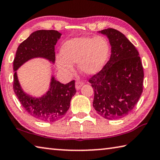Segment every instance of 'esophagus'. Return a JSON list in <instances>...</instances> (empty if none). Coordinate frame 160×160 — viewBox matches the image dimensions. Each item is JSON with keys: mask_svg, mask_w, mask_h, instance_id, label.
I'll return each instance as SVG.
<instances>
[{"mask_svg": "<svg viewBox=\"0 0 160 160\" xmlns=\"http://www.w3.org/2000/svg\"><path fill=\"white\" fill-rule=\"evenodd\" d=\"M83 82L82 81H77L76 82H75V89H76L77 90H80L81 88V87L83 85Z\"/></svg>", "mask_w": 160, "mask_h": 160, "instance_id": "obj_1", "label": "esophagus"}]
</instances>
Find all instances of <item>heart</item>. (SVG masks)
Masks as SVG:
<instances>
[{
	"instance_id": "b5f03b06",
	"label": "heart",
	"mask_w": 160,
	"mask_h": 160,
	"mask_svg": "<svg viewBox=\"0 0 160 160\" xmlns=\"http://www.w3.org/2000/svg\"><path fill=\"white\" fill-rule=\"evenodd\" d=\"M108 45L104 39L97 37H77L67 41L61 48L63 57H58L56 64L62 72L73 71V64L78 63L81 72L92 75L104 66L108 54Z\"/></svg>"
}]
</instances>
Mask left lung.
<instances>
[{"mask_svg": "<svg viewBox=\"0 0 160 160\" xmlns=\"http://www.w3.org/2000/svg\"><path fill=\"white\" fill-rule=\"evenodd\" d=\"M112 47L109 61L89 82L94 89L93 107L103 118L124 117L137 104L142 92L143 68L139 53L125 35L115 29L99 32Z\"/></svg>", "mask_w": 160, "mask_h": 160, "instance_id": "left-lung-1", "label": "left lung"}]
</instances>
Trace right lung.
<instances>
[{
	"label": "right lung",
	"mask_w": 160,
	"mask_h": 160,
	"mask_svg": "<svg viewBox=\"0 0 160 160\" xmlns=\"http://www.w3.org/2000/svg\"><path fill=\"white\" fill-rule=\"evenodd\" d=\"M61 34L56 30H37L19 45L13 61V90L22 106L34 118L46 122H55L66 115L70 100L76 93L75 80L62 84L51 77L49 90L42 97L29 95L22 89L17 70L22 65L34 58H44L53 63L55 45Z\"/></svg>",
	"instance_id": "1"
}]
</instances>
